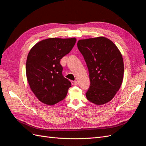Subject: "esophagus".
Segmentation results:
<instances>
[{
  "label": "esophagus",
  "instance_id": "obj_1",
  "mask_svg": "<svg viewBox=\"0 0 146 146\" xmlns=\"http://www.w3.org/2000/svg\"><path fill=\"white\" fill-rule=\"evenodd\" d=\"M71 83H72V85H77V84H78L77 81H72Z\"/></svg>",
  "mask_w": 146,
  "mask_h": 146
}]
</instances>
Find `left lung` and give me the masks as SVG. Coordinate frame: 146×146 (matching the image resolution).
<instances>
[{"label": "left lung", "mask_w": 146, "mask_h": 146, "mask_svg": "<svg viewBox=\"0 0 146 146\" xmlns=\"http://www.w3.org/2000/svg\"><path fill=\"white\" fill-rule=\"evenodd\" d=\"M77 47L89 71L87 99L98 105L108 103L122 83L124 68L121 53L110 39L104 36L80 39Z\"/></svg>", "instance_id": "1"}]
</instances>
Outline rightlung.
<instances>
[{
	"instance_id": "obj_1",
	"label": "right lung",
	"mask_w": 146,
	"mask_h": 146,
	"mask_svg": "<svg viewBox=\"0 0 146 146\" xmlns=\"http://www.w3.org/2000/svg\"><path fill=\"white\" fill-rule=\"evenodd\" d=\"M76 42L75 38H48L36 43L30 50L26 76L31 90L42 103L55 105L67 95L71 83L63 76L60 60Z\"/></svg>"
}]
</instances>
